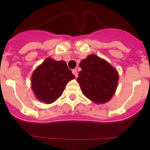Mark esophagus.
I'll use <instances>...</instances> for the list:
<instances>
[{
    "label": "esophagus",
    "mask_w": 150,
    "mask_h": 150,
    "mask_svg": "<svg viewBox=\"0 0 150 150\" xmlns=\"http://www.w3.org/2000/svg\"><path fill=\"white\" fill-rule=\"evenodd\" d=\"M72 73H73V74H74V76H76V78L77 77V76H78V73H77V71H76V69H74V70H73V71H72Z\"/></svg>",
    "instance_id": "1"
}]
</instances>
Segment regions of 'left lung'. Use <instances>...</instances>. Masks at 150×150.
<instances>
[{
  "mask_svg": "<svg viewBox=\"0 0 150 150\" xmlns=\"http://www.w3.org/2000/svg\"><path fill=\"white\" fill-rule=\"evenodd\" d=\"M82 71L77 78L82 92L98 104L106 103L112 98L117 87L119 75L115 68L96 55L81 61Z\"/></svg>",
  "mask_w": 150,
  "mask_h": 150,
  "instance_id": "left-lung-1",
  "label": "left lung"
}]
</instances>
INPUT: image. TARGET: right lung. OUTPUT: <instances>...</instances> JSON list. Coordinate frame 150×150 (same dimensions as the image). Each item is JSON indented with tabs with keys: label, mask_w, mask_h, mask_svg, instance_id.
<instances>
[{
	"label": "right lung",
	"mask_w": 150,
	"mask_h": 150,
	"mask_svg": "<svg viewBox=\"0 0 150 150\" xmlns=\"http://www.w3.org/2000/svg\"><path fill=\"white\" fill-rule=\"evenodd\" d=\"M74 77L65 62L47 58L33 73L32 89L38 100L51 104L62 95L67 83Z\"/></svg>",
	"instance_id": "1"
}]
</instances>
